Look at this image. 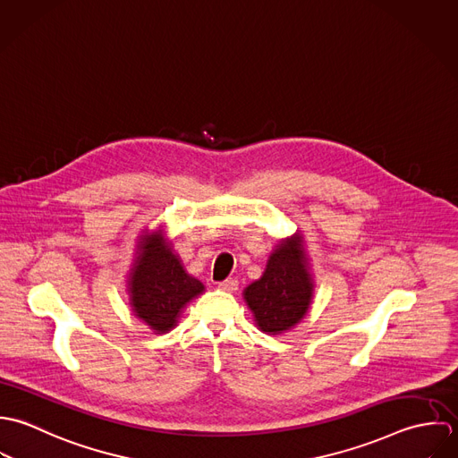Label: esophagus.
I'll list each match as a JSON object with an SVG mask.
<instances>
[{"label": "esophagus", "mask_w": 458, "mask_h": 458, "mask_svg": "<svg viewBox=\"0 0 458 458\" xmlns=\"http://www.w3.org/2000/svg\"><path fill=\"white\" fill-rule=\"evenodd\" d=\"M217 288L223 290V292H235V290L239 288V281H237L235 277H228V279L221 281V283L217 284Z\"/></svg>", "instance_id": "esophagus-1"}]
</instances>
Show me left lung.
<instances>
[{
	"label": "left lung",
	"instance_id": "left-lung-1",
	"mask_svg": "<svg viewBox=\"0 0 458 458\" xmlns=\"http://www.w3.org/2000/svg\"><path fill=\"white\" fill-rule=\"evenodd\" d=\"M313 288L304 239L295 232L276 244L264 275L244 288L242 297L260 331L281 335L306 317Z\"/></svg>",
	"mask_w": 458,
	"mask_h": 458
}]
</instances>
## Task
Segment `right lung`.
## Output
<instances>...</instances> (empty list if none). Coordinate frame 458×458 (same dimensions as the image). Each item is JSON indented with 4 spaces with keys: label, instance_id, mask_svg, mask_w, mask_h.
<instances>
[{
    "label": "right lung",
    "instance_id": "add662e5",
    "mask_svg": "<svg viewBox=\"0 0 458 458\" xmlns=\"http://www.w3.org/2000/svg\"><path fill=\"white\" fill-rule=\"evenodd\" d=\"M205 286L187 275L165 232L147 230L136 244V259L127 276L129 306L154 335L172 331L182 310Z\"/></svg>",
    "mask_w": 458,
    "mask_h": 458
}]
</instances>
